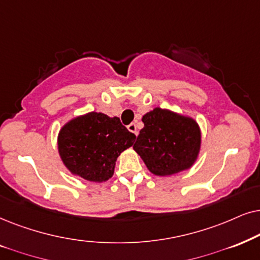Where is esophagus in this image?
<instances>
[{
	"label": "esophagus",
	"instance_id": "1",
	"mask_svg": "<svg viewBox=\"0 0 260 260\" xmlns=\"http://www.w3.org/2000/svg\"><path fill=\"white\" fill-rule=\"evenodd\" d=\"M127 128H128V131H129V132H132V133H134L136 134V136H138V127H137V124L134 123V122H132L131 124H128L127 126Z\"/></svg>",
	"mask_w": 260,
	"mask_h": 260
}]
</instances>
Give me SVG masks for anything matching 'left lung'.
Segmentation results:
<instances>
[{
    "label": "left lung",
    "mask_w": 260,
    "mask_h": 260,
    "mask_svg": "<svg viewBox=\"0 0 260 260\" xmlns=\"http://www.w3.org/2000/svg\"><path fill=\"white\" fill-rule=\"evenodd\" d=\"M141 121L144 128L133 148L148 171L165 177L189 170L195 164L202 144L201 128L195 119L155 107Z\"/></svg>",
    "instance_id": "obj_1"
}]
</instances>
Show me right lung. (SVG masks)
Segmentation results:
<instances>
[{"label":"right lung","instance_id":"1","mask_svg":"<svg viewBox=\"0 0 260 260\" xmlns=\"http://www.w3.org/2000/svg\"><path fill=\"white\" fill-rule=\"evenodd\" d=\"M136 138L117 116L89 112L63 124L57 138L58 153L71 175L102 183L113 177L117 157L133 146Z\"/></svg>","mask_w":260,"mask_h":260}]
</instances>
